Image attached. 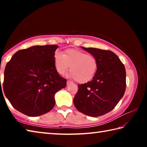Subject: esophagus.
Masks as SVG:
<instances>
[{"mask_svg": "<svg viewBox=\"0 0 147 147\" xmlns=\"http://www.w3.org/2000/svg\"><path fill=\"white\" fill-rule=\"evenodd\" d=\"M71 83H72L71 82H70V81H67V86L70 85V84H71Z\"/></svg>", "mask_w": 147, "mask_h": 147, "instance_id": "34e87169", "label": "esophagus"}]
</instances>
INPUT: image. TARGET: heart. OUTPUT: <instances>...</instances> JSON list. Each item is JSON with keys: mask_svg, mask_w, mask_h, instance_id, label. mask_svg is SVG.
Instances as JSON below:
<instances>
[{"mask_svg": "<svg viewBox=\"0 0 147 147\" xmlns=\"http://www.w3.org/2000/svg\"><path fill=\"white\" fill-rule=\"evenodd\" d=\"M56 70L63 75L70 67V77L79 83L88 82L95 75L98 61L93 55L78 49H70L64 51L63 55L56 53L54 56Z\"/></svg>", "mask_w": 147, "mask_h": 147, "instance_id": "obj_1", "label": "heart"}]
</instances>
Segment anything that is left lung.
I'll list each match as a JSON object with an SVG mask.
<instances>
[{
	"label": "left lung",
	"mask_w": 147,
	"mask_h": 147,
	"mask_svg": "<svg viewBox=\"0 0 147 147\" xmlns=\"http://www.w3.org/2000/svg\"><path fill=\"white\" fill-rule=\"evenodd\" d=\"M84 50L97 59L98 68L92 80L78 85L73 99L74 106L81 113L98 117L109 112L123 97L126 89V70L116 54L96 48Z\"/></svg>",
	"instance_id": "8db88e82"
}]
</instances>
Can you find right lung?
Returning a JSON list of instances; mask_svg holds the SVG:
<instances>
[{"label": "right lung", "mask_w": 147, "mask_h": 147, "mask_svg": "<svg viewBox=\"0 0 147 147\" xmlns=\"http://www.w3.org/2000/svg\"><path fill=\"white\" fill-rule=\"evenodd\" d=\"M58 47L47 45L20 50L6 64L4 92L17 111L38 117L54 108V94L67 86L66 79L54 66V52Z\"/></svg>", "instance_id": "right-lung-1"}]
</instances>
